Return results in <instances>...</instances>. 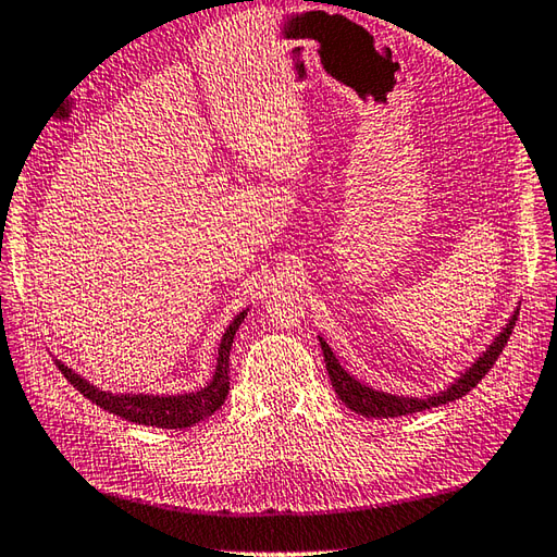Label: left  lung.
Instances as JSON below:
<instances>
[{
	"label": "left lung",
	"instance_id": "1",
	"mask_svg": "<svg viewBox=\"0 0 557 557\" xmlns=\"http://www.w3.org/2000/svg\"><path fill=\"white\" fill-rule=\"evenodd\" d=\"M517 315H519V311L515 309V313H511V319L507 321L505 329L499 331L493 337V343H490L485 350L475 357V362L471 367H466L449 386L437 391V394H428V396L388 394V391H379L369 384H362V381L352 376L341 362H337V357L331 350V345L325 343L321 335H319V343H321V350L325 357V369H329L331 384L335 388V394L341 396V400L347 408L359 412V416H364V418H400V416H410V412L444 406V403L461 398L468 394V391L475 388L478 381H481L490 372V369H493L497 357L503 355L505 345L511 335V329H515V323H517Z\"/></svg>",
	"mask_w": 557,
	"mask_h": 557
}]
</instances>
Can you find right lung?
<instances>
[{
  "instance_id": "obj_1",
  "label": "right lung",
  "mask_w": 557,
  "mask_h": 557,
  "mask_svg": "<svg viewBox=\"0 0 557 557\" xmlns=\"http://www.w3.org/2000/svg\"><path fill=\"white\" fill-rule=\"evenodd\" d=\"M248 309L238 311L232 321H228L226 331L222 333L220 347H216L214 359V372L205 381V386L195 391H181V394H115V391H106L91 384L89 379H84L79 372H74L62 359H54L62 374L67 376L70 384L84 394L96 406L103 410L120 416L127 422L147 424V428H163V430H185L193 428L195 422L212 416L216 408H222V403L228 394V352H232L234 335L238 325L246 319Z\"/></svg>"
}]
</instances>
